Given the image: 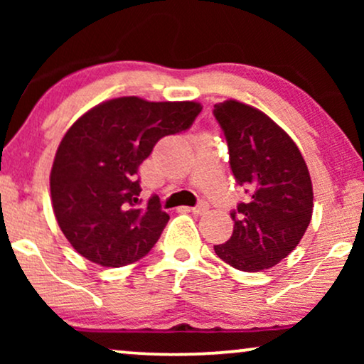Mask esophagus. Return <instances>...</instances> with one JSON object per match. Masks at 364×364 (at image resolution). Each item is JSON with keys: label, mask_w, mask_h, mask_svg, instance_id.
Listing matches in <instances>:
<instances>
[{"label": "esophagus", "mask_w": 364, "mask_h": 364, "mask_svg": "<svg viewBox=\"0 0 364 364\" xmlns=\"http://www.w3.org/2000/svg\"><path fill=\"white\" fill-rule=\"evenodd\" d=\"M192 212L196 213V215H203V213L208 212V203L205 200H200L196 207L192 208Z\"/></svg>", "instance_id": "34e87169"}]
</instances>
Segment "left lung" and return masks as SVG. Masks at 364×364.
Returning a JSON list of instances; mask_svg holds the SVG:
<instances>
[{
    "instance_id": "left-lung-1",
    "label": "left lung",
    "mask_w": 364,
    "mask_h": 364,
    "mask_svg": "<svg viewBox=\"0 0 364 364\" xmlns=\"http://www.w3.org/2000/svg\"><path fill=\"white\" fill-rule=\"evenodd\" d=\"M225 136L235 182L248 200L233 208V233L213 245L242 272H262L295 250L310 225L313 187L301 152L267 114L238 101L213 106Z\"/></svg>"
}]
</instances>
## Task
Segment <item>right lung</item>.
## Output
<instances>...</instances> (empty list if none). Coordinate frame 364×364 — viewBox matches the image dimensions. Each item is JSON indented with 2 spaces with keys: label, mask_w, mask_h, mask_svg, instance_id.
Returning <instances> with one entry per match:
<instances>
[{
  "label": "right lung",
  "mask_w": 364,
  "mask_h": 364,
  "mask_svg": "<svg viewBox=\"0 0 364 364\" xmlns=\"http://www.w3.org/2000/svg\"><path fill=\"white\" fill-rule=\"evenodd\" d=\"M202 106L129 96L92 107L69 127L51 168L53 210L74 250L119 268L152 250L168 222L161 202L142 205L139 166L166 136L187 131Z\"/></svg>",
  "instance_id": "add662e5"
}]
</instances>
